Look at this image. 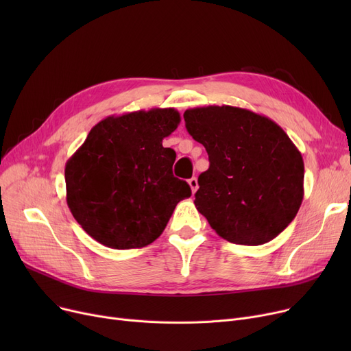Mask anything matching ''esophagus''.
<instances>
[{
    "label": "esophagus",
    "instance_id": "34e87169",
    "mask_svg": "<svg viewBox=\"0 0 351 351\" xmlns=\"http://www.w3.org/2000/svg\"><path fill=\"white\" fill-rule=\"evenodd\" d=\"M188 183H189V186H191L192 193H195V192L197 191V188H199V185H197V179H196V178H191V179L188 180Z\"/></svg>",
    "mask_w": 351,
    "mask_h": 351
}]
</instances>
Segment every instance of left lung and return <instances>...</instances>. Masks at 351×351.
<instances>
[{"label": "left lung", "instance_id": "1", "mask_svg": "<svg viewBox=\"0 0 351 351\" xmlns=\"http://www.w3.org/2000/svg\"><path fill=\"white\" fill-rule=\"evenodd\" d=\"M188 132L205 146L195 206L225 241L259 246L296 217L304 163L283 129L265 115L230 105L186 109Z\"/></svg>", "mask_w": 351, "mask_h": 351}]
</instances>
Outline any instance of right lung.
<instances>
[{
    "label": "right lung",
    "mask_w": 351,
    "mask_h": 351,
    "mask_svg": "<svg viewBox=\"0 0 351 351\" xmlns=\"http://www.w3.org/2000/svg\"><path fill=\"white\" fill-rule=\"evenodd\" d=\"M179 123L173 108L108 117L66 160V204L92 239L118 250L143 247L192 195L172 173L175 151L162 146Z\"/></svg>",
    "instance_id": "1"
}]
</instances>
